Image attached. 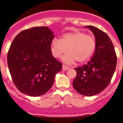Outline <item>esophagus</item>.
Segmentation results:
<instances>
[{"label":"esophagus","instance_id":"1","mask_svg":"<svg viewBox=\"0 0 123 123\" xmlns=\"http://www.w3.org/2000/svg\"><path fill=\"white\" fill-rule=\"evenodd\" d=\"M69 69V67L68 66H67V65H62V69L64 71H66V70H68V69Z\"/></svg>","mask_w":123,"mask_h":123}]
</instances>
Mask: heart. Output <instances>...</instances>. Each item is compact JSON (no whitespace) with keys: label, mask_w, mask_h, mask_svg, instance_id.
<instances>
[{"label":"heart","mask_w":123,"mask_h":123,"mask_svg":"<svg viewBox=\"0 0 123 123\" xmlns=\"http://www.w3.org/2000/svg\"><path fill=\"white\" fill-rule=\"evenodd\" d=\"M95 37L84 32L77 31L63 34L61 38H54L51 42L52 54L59 58L67 50L62 60L68 64L75 61L83 63L87 61L95 51Z\"/></svg>","instance_id":"obj_1"}]
</instances>
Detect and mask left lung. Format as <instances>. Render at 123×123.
I'll use <instances>...</instances> for the list:
<instances>
[{"mask_svg": "<svg viewBox=\"0 0 123 123\" xmlns=\"http://www.w3.org/2000/svg\"><path fill=\"white\" fill-rule=\"evenodd\" d=\"M96 40L92 59L82 67L74 68L77 75L73 82L78 93L86 96L96 95L110 84L117 65V55L108 36L93 26L89 25Z\"/></svg>", "mask_w": 123, "mask_h": 123, "instance_id": "8db88e82", "label": "left lung"}]
</instances>
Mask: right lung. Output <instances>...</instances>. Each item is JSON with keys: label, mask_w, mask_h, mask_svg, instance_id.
<instances>
[{"label": "right lung", "mask_w": 123, "mask_h": 123, "mask_svg": "<svg viewBox=\"0 0 123 123\" xmlns=\"http://www.w3.org/2000/svg\"><path fill=\"white\" fill-rule=\"evenodd\" d=\"M54 36L48 27H36L22 31L11 43L7 56L9 70L23 93L41 96L52 86L62 65L52 54Z\"/></svg>", "instance_id": "add662e5"}]
</instances>
